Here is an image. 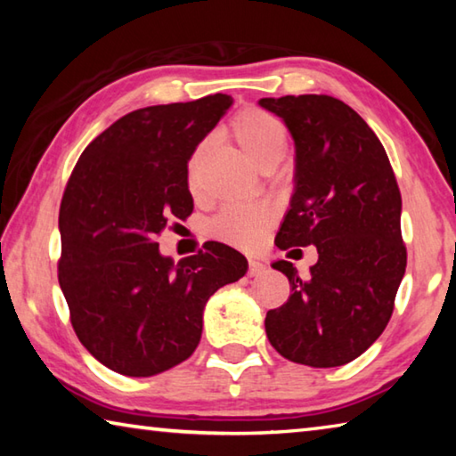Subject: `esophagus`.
<instances>
[{
    "label": "esophagus",
    "mask_w": 456,
    "mask_h": 456,
    "mask_svg": "<svg viewBox=\"0 0 456 456\" xmlns=\"http://www.w3.org/2000/svg\"><path fill=\"white\" fill-rule=\"evenodd\" d=\"M264 269H265V265L261 264V261H257V259H249V277H253V275H259V273H264Z\"/></svg>",
    "instance_id": "34e87169"
}]
</instances>
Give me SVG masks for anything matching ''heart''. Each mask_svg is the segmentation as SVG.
<instances>
[{"label": "heart", "mask_w": 456, "mask_h": 456, "mask_svg": "<svg viewBox=\"0 0 456 456\" xmlns=\"http://www.w3.org/2000/svg\"><path fill=\"white\" fill-rule=\"evenodd\" d=\"M231 134L241 146L251 163L259 167L261 160L275 154H283L285 151V128L273 114H269L261 108H243L237 112L229 125ZM205 151V144H200L189 160V175L192 179L200 154ZM272 221V213L267 207L259 203H233L223 207L215 215L209 225V233L217 241L249 249L259 243L261 235Z\"/></svg>", "instance_id": "1"}]
</instances>
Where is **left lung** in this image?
Segmentation results:
<instances>
[{
  "label": "left lung",
  "mask_w": 456,
  "mask_h": 456,
  "mask_svg": "<svg viewBox=\"0 0 456 456\" xmlns=\"http://www.w3.org/2000/svg\"><path fill=\"white\" fill-rule=\"evenodd\" d=\"M296 142V192L281 223L280 249L315 245L318 264L265 315L283 358L314 368L348 364L372 346L395 312L406 269L403 197L382 142L356 110L326 94L261 98Z\"/></svg>",
  "instance_id": "left-lung-1"
}]
</instances>
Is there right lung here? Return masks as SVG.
<instances>
[{
  "label": "right lung",
  "instance_id": "obj_1",
  "mask_svg": "<svg viewBox=\"0 0 456 456\" xmlns=\"http://www.w3.org/2000/svg\"><path fill=\"white\" fill-rule=\"evenodd\" d=\"M231 96L146 106L80 154L60 203L58 281L76 336L114 372L146 378L199 346L207 299L247 272L233 247L207 241L173 264L157 237L192 213L189 159Z\"/></svg>",
  "mask_w": 456,
  "mask_h": 456
}]
</instances>
